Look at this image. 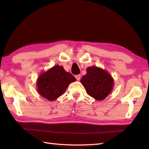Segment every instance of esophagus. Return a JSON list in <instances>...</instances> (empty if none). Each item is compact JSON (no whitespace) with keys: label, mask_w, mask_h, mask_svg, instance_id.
<instances>
[{"label":"esophagus","mask_w":149,"mask_h":149,"mask_svg":"<svg viewBox=\"0 0 149 149\" xmlns=\"http://www.w3.org/2000/svg\"><path fill=\"white\" fill-rule=\"evenodd\" d=\"M75 77L76 78L77 80H80L81 75H75Z\"/></svg>","instance_id":"esophagus-1"}]
</instances>
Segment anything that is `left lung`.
<instances>
[{
	"label": "left lung",
	"instance_id": "1",
	"mask_svg": "<svg viewBox=\"0 0 149 149\" xmlns=\"http://www.w3.org/2000/svg\"><path fill=\"white\" fill-rule=\"evenodd\" d=\"M87 74L83 75L81 83L87 93L98 100L108 95L113 87V79L109 73L96 66L88 67Z\"/></svg>",
	"mask_w": 149,
	"mask_h": 149
}]
</instances>
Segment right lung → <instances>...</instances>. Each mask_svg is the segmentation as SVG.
Masks as SVG:
<instances>
[{"label": "right lung", "instance_id": "1", "mask_svg": "<svg viewBox=\"0 0 149 149\" xmlns=\"http://www.w3.org/2000/svg\"><path fill=\"white\" fill-rule=\"evenodd\" d=\"M75 80L63 66L56 65L39 77L37 81L38 91L42 97L49 100H54L63 95L68 84Z\"/></svg>", "mask_w": 149, "mask_h": 149}]
</instances>
